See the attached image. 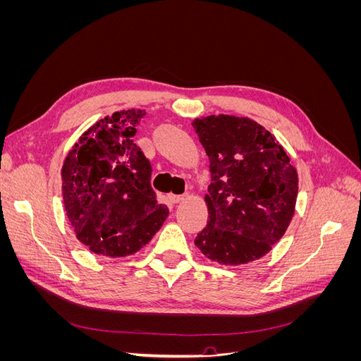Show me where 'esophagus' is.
<instances>
[{"label":"esophagus","instance_id":"obj_1","mask_svg":"<svg viewBox=\"0 0 361 361\" xmlns=\"http://www.w3.org/2000/svg\"><path fill=\"white\" fill-rule=\"evenodd\" d=\"M185 197H187V195H185V194H170L169 195V199H170L171 203H179V202L185 200Z\"/></svg>","mask_w":361,"mask_h":361}]
</instances>
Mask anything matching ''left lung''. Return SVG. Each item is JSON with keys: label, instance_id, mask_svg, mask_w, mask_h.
<instances>
[{"label": "left lung", "instance_id": "obj_1", "mask_svg": "<svg viewBox=\"0 0 361 361\" xmlns=\"http://www.w3.org/2000/svg\"><path fill=\"white\" fill-rule=\"evenodd\" d=\"M192 126L211 171L207 224L194 244L221 265L265 256L293 216L297 170L276 138L248 117L207 116Z\"/></svg>", "mask_w": 361, "mask_h": 361}]
</instances>
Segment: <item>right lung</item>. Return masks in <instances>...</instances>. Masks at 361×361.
<instances>
[{
  "mask_svg": "<svg viewBox=\"0 0 361 361\" xmlns=\"http://www.w3.org/2000/svg\"><path fill=\"white\" fill-rule=\"evenodd\" d=\"M143 110H123L93 125L63 164L69 221L93 253L123 257L146 245L169 216L150 185L152 166L134 135Z\"/></svg>",
  "mask_w": 361,
  "mask_h": 361,
  "instance_id": "add662e5",
  "label": "right lung"
}]
</instances>
